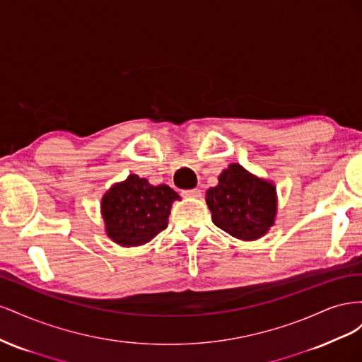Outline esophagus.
I'll list each match as a JSON object with an SVG mask.
<instances>
[{
  "label": "esophagus",
  "instance_id": "34e87169",
  "mask_svg": "<svg viewBox=\"0 0 362 362\" xmlns=\"http://www.w3.org/2000/svg\"><path fill=\"white\" fill-rule=\"evenodd\" d=\"M181 194L184 198H201L202 192L199 189H190V190H182Z\"/></svg>",
  "mask_w": 362,
  "mask_h": 362
}]
</instances>
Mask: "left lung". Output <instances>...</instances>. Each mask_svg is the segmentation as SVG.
Segmentation results:
<instances>
[{
    "instance_id": "obj_1",
    "label": "left lung",
    "mask_w": 362,
    "mask_h": 362,
    "mask_svg": "<svg viewBox=\"0 0 362 362\" xmlns=\"http://www.w3.org/2000/svg\"><path fill=\"white\" fill-rule=\"evenodd\" d=\"M205 196L213 223L235 238L257 240L275 223L276 187L237 163L218 175Z\"/></svg>"
}]
</instances>
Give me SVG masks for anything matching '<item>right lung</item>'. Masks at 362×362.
Wrapping results in <instances>:
<instances>
[{"label": "right lung", "mask_w": 362, "mask_h": 362, "mask_svg": "<svg viewBox=\"0 0 362 362\" xmlns=\"http://www.w3.org/2000/svg\"><path fill=\"white\" fill-rule=\"evenodd\" d=\"M175 201L180 196L169 185H151L139 175H129L103 196L105 233L120 246L145 245L168 228Z\"/></svg>", "instance_id": "right-lung-1"}]
</instances>
